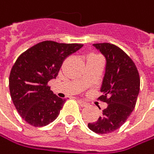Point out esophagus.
I'll return each instance as SVG.
<instances>
[{
	"mask_svg": "<svg viewBox=\"0 0 154 154\" xmlns=\"http://www.w3.org/2000/svg\"><path fill=\"white\" fill-rule=\"evenodd\" d=\"M78 102H79V106H82V107H85V106H88V103H87L86 101L82 100V99H79V100H78Z\"/></svg>",
	"mask_w": 154,
	"mask_h": 154,
	"instance_id": "esophagus-1",
	"label": "esophagus"
}]
</instances>
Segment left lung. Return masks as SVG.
Instances as JSON below:
<instances>
[{"label":"left lung","mask_w":154,"mask_h":154,"mask_svg":"<svg viewBox=\"0 0 154 154\" xmlns=\"http://www.w3.org/2000/svg\"><path fill=\"white\" fill-rule=\"evenodd\" d=\"M94 46L106 59L101 88L104 95L98 99L107 103V107L97 121L88 123V128L104 134L120 128L134 111L140 91V75L134 62L119 47L110 43H96Z\"/></svg>","instance_id":"8db88e82"}]
</instances>
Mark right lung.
I'll return each mask as SVG.
<instances>
[{"label": "right lung", "instance_id": "right-lung-1", "mask_svg": "<svg viewBox=\"0 0 154 154\" xmlns=\"http://www.w3.org/2000/svg\"><path fill=\"white\" fill-rule=\"evenodd\" d=\"M83 47L79 43L39 42L21 53L11 67L9 87L11 100L22 119L35 127L53 122L65 100L50 90L64 60Z\"/></svg>", "mask_w": 154, "mask_h": 154}]
</instances>
